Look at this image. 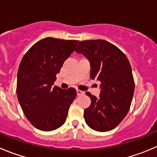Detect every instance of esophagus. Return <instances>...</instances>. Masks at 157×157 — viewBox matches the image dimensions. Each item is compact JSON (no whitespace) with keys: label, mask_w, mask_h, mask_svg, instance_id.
Listing matches in <instances>:
<instances>
[{"label":"esophagus","mask_w":157,"mask_h":157,"mask_svg":"<svg viewBox=\"0 0 157 157\" xmlns=\"http://www.w3.org/2000/svg\"><path fill=\"white\" fill-rule=\"evenodd\" d=\"M77 96L83 95V94H84V92H83V91L80 90H77Z\"/></svg>","instance_id":"obj_1"}]
</instances>
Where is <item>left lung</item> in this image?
Returning <instances> with one entry per match:
<instances>
[{
	"label": "left lung",
	"instance_id": "1",
	"mask_svg": "<svg viewBox=\"0 0 157 157\" xmlns=\"http://www.w3.org/2000/svg\"><path fill=\"white\" fill-rule=\"evenodd\" d=\"M75 51L89 60L90 78L101 83L99 98L86 93L91 104L84 110L85 122L96 131H109L124 119L133 100L134 80L130 62L119 48L103 40H83Z\"/></svg>",
	"mask_w": 157,
	"mask_h": 157
}]
</instances>
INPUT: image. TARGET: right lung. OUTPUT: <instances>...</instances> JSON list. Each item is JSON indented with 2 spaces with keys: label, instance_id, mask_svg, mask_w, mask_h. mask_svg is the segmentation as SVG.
I'll list each match as a JSON object with an SVG mask.
<instances>
[{
  "label": "right lung",
  "instance_id": "obj_1",
  "mask_svg": "<svg viewBox=\"0 0 157 157\" xmlns=\"http://www.w3.org/2000/svg\"><path fill=\"white\" fill-rule=\"evenodd\" d=\"M78 43L44 38L33 44L21 60L17 95L26 117L38 130L52 131L66 121L77 92L74 88L63 90L53 85L63 62Z\"/></svg>",
  "mask_w": 157,
  "mask_h": 157
}]
</instances>
